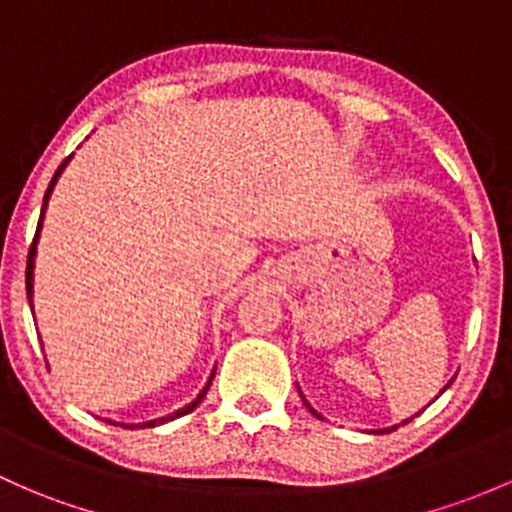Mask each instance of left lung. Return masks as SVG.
Wrapping results in <instances>:
<instances>
[{
	"instance_id": "obj_1",
	"label": "left lung",
	"mask_w": 512,
	"mask_h": 512,
	"mask_svg": "<svg viewBox=\"0 0 512 512\" xmlns=\"http://www.w3.org/2000/svg\"><path fill=\"white\" fill-rule=\"evenodd\" d=\"M449 383H452V381H449ZM449 383H447V386H444V390H447L449 388ZM302 395V393H300ZM302 400H305V398H302ZM305 408L307 410H310L312 412V415H315V417H322V415H317V410L315 408H312V405L310 403H307V400H305ZM410 420H412V417H410ZM410 420H405V422H410ZM405 422H403V425H405ZM390 430H398V425H395V427H390ZM390 430H378V434H383V432H390Z\"/></svg>"
}]
</instances>
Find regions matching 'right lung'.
<instances>
[{
  "label": "right lung",
  "mask_w": 512,
  "mask_h": 512,
  "mask_svg": "<svg viewBox=\"0 0 512 512\" xmlns=\"http://www.w3.org/2000/svg\"><path fill=\"white\" fill-rule=\"evenodd\" d=\"M73 156H68L65 158L63 163H60L58 166V170H56V175H53V180H51V185H48V190H46V195H43V207H41V219H38V227H36V236H34V241H31V249H29V261H26V295H29V305H31V312H34V302H31V298H34V258H36V241H38V232H41V224H43V212H46V205H48V197H51V192H53V188H56V183H58V178H60V173H63V168L68 166V161ZM212 378H214V371H212V376H210V381H207V386L202 388V393L197 395L195 400H192L190 405H185V408H180L178 412H173V415H168V417H158V420H151V422H141V427H156V425H163V422H168V420H175V417H183V415H188V412H192L197 408V405L202 403V398H205L207 395V390H210V386H212ZM112 425H117V422H112Z\"/></svg>",
  "instance_id": "obj_1"
}]
</instances>
